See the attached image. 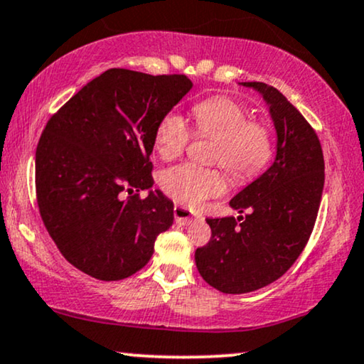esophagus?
<instances>
[{
  "instance_id": "obj_1",
  "label": "esophagus",
  "mask_w": 364,
  "mask_h": 364,
  "mask_svg": "<svg viewBox=\"0 0 364 364\" xmlns=\"http://www.w3.org/2000/svg\"><path fill=\"white\" fill-rule=\"evenodd\" d=\"M173 213H174V220H176L178 223H181V225H190V223H193L195 222V216H193V213L188 208H185V206H179V205H176L173 208Z\"/></svg>"
}]
</instances>
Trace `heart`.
Masks as SVG:
<instances>
[{
	"mask_svg": "<svg viewBox=\"0 0 364 364\" xmlns=\"http://www.w3.org/2000/svg\"><path fill=\"white\" fill-rule=\"evenodd\" d=\"M195 131L200 136L215 137L213 161L227 169L230 178L245 183L255 178L272 158V132L264 122L250 121V116L233 99L216 95L193 107ZM191 139L186 119L176 110L161 117L154 131V148L161 159L178 158ZM161 190L185 206H200L211 196L227 190V181L218 169L181 163L164 169L159 178Z\"/></svg>",
	"mask_w": 364,
	"mask_h": 364,
	"instance_id": "heart-1",
	"label": "heart"
}]
</instances>
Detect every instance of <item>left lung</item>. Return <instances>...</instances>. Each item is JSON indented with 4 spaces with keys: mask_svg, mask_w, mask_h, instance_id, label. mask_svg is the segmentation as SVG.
Wrapping results in <instances>:
<instances>
[{
    "mask_svg": "<svg viewBox=\"0 0 364 364\" xmlns=\"http://www.w3.org/2000/svg\"><path fill=\"white\" fill-rule=\"evenodd\" d=\"M269 105L277 154L274 164L230 201L248 215L206 218L211 238L196 248L198 272L223 294H247L272 284L304 250L324 188L319 137L299 110L264 82H242ZM242 222L240 223V220Z\"/></svg>",
    "mask_w": 364,
    "mask_h": 364,
    "instance_id": "8db88e82",
    "label": "left lung"
}]
</instances>
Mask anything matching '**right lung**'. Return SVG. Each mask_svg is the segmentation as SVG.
I'll return each mask as SVG.
<instances>
[{
  "mask_svg": "<svg viewBox=\"0 0 364 364\" xmlns=\"http://www.w3.org/2000/svg\"><path fill=\"white\" fill-rule=\"evenodd\" d=\"M191 87L179 73L109 68L48 119L36 146V203L60 254L90 277H131L173 225L171 200L139 191L154 185L156 126Z\"/></svg>",
  "mask_w": 364,
  "mask_h": 364,
  "instance_id": "obj_1",
  "label": "right lung"
}]
</instances>
